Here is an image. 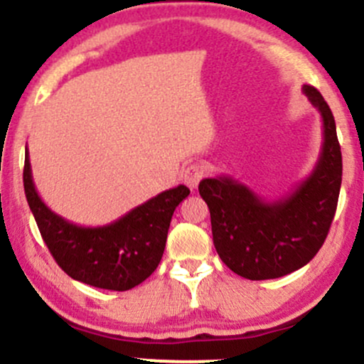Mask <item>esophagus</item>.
Returning <instances> with one entry per match:
<instances>
[{
  "label": "esophagus",
  "instance_id": "34e87169",
  "mask_svg": "<svg viewBox=\"0 0 364 364\" xmlns=\"http://www.w3.org/2000/svg\"><path fill=\"white\" fill-rule=\"evenodd\" d=\"M204 174L205 169L202 164H190L185 169V172H183V181H185V185L190 186V188H197V185L200 183V179L204 178Z\"/></svg>",
  "mask_w": 364,
  "mask_h": 364
}]
</instances>
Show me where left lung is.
Returning <instances> with one entry per match:
<instances>
[{
    "label": "left lung",
    "mask_w": 364,
    "mask_h": 364,
    "mask_svg": "<svg viewBox=\"0 0 364 364\" xmlns=\"http://www.w3.org/2000/svg\"><path fill=\"white\" fill-rule=\"evenodd\" d=\"M304 94L323 118V148L316 167L291 193L265 200L230 176L202 179L198 193L211 213L213 242L225 265L251 281L301 269L324 244L342 185V151L333 113L321 92Z\"/></svg>",
    "instance_id": "obj_1"
}]
</instances>
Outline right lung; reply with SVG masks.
<instances>
[{
  "mask_svg": "<svg viewBox=\"0 0 364 364\" xmlns=\"http://www.w3.org/2000/svg\"><path fill=\"white\" fill-rule=\"evenodd\" d=\"M24 192L41 237L57 265L75 281L127 291L155 272L166 250L171 218L190 190H166L105 227H80L45 205L26 150Z\"/></svg>",
  "mask_w": 364,
  "mask_h": 364,
  "instance_id": "obj_1",
  "label": "right lung"
}]
</instances>
